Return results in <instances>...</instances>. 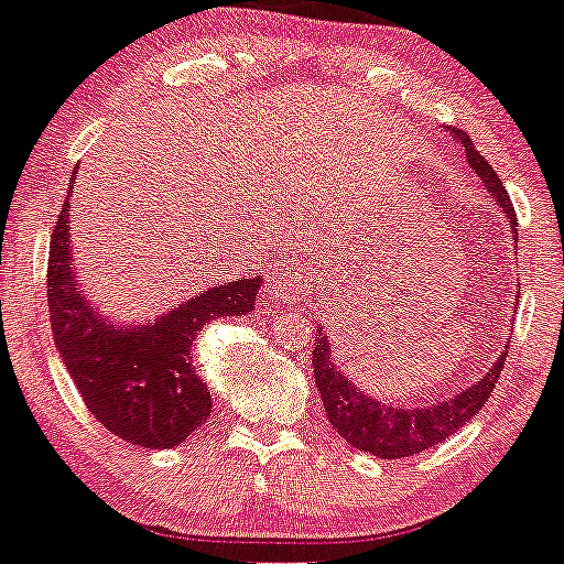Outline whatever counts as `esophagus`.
<instances>
[{"label":"esophagus","mask_w":564,"mask_h":564,"mask_svg":"<svg viewBox=\"0 0 564 564\" xmlns=\"http://www.w3.org/2000/svg\"><path fill=\"white\" fill-rule=\"evenodd\" d=\"M301 282H304V274L295 265H280L274 274L269 276V293L274 295L276 301H290L295 299V293L301 290Z\"/></svg>","instance_id":"obj_1"}]
</instances>
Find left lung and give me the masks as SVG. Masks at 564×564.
I'll list each match as a JSON object with an SVG mask.
<instances>
[{
  "label": "left lung",
  "instance_id": "1",
  "mask_svg": "<svg viewBox=\"0 0 564 564\" xmlns=\"http://www.w3.org/2000/svg\"><path fill=\"white\" fill-rule=\"evenodd\" d=\"M452 131V137L468 153L470 169L481 177L484 187L489 191V196L500 204V209L508 215L511 223L513 239H517V212H513L511 198H508L506 187H502L498 172L489 166L487 159L474 148L470 137L459 129H446ZM502 362H506V349L495 360V366L489 368L487 377L478 379L476 384H470L468 390L457 392L449 401H438L430 405H387L373 401V398L362 395L360 390L333 366L330 357V341L325 336L323 328H317L314 336V381H317L319 398H323L325 414L328 422L341 435L347 444L357 446V449L373 454L381 459H401V457H414V454L430 449V446L441 444V441L449 438L452 433H457L459 427L468 425L470 420L481 411V405L487 403V398L492 395L495 384L502 371Z\"/></svg>",
  "mask_w": 564,
  "mask_h": 564
}]
</instances>
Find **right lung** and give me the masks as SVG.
Listing matches in <instances>:
<instances>
[{"instance_id":"add662e5","label":"right lung","mask_w":564,"mask_h":564,"mask_svg":"<svg viewBox=\"0 0 564 564\" xmlns=\"http://www.w3.org/2000/svg\"><path fill=\"white\" fill-rule=\"evenodd\" d=\"M69 252V196L51 236L47 308L66 371L88 411L123 441L172 449L212 414L193 341L212 319L256 306L260 276L217 284L142 328H115L77 288Z\"/></svg>"}]
</instances>
